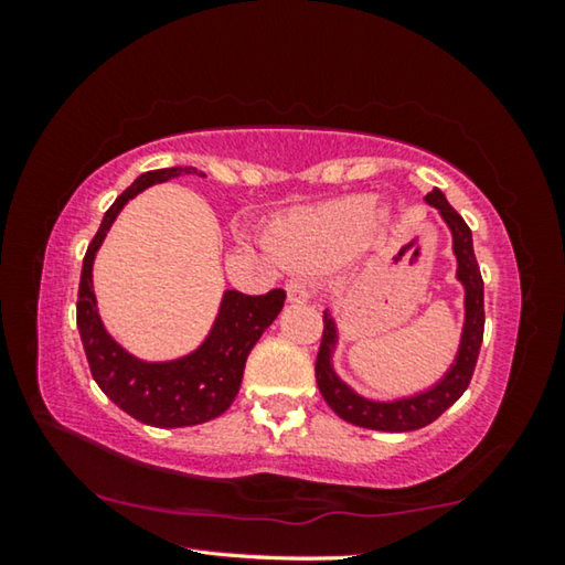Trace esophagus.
I'll return each instance as SVG.
<instances>
[{
  "instance_id": "obj_1",
  "label": "esophagus",
  "mask_w": 565,
  "mask_h": 565,
  "mask_svg": "<svg viewBox=\"0 0 565 565\" xmlns=\"http://www.w3.org/2000/svg\"><path fill=\"white\" fill-rule=\"evenodd\" d=\"M286 296H289L291 303H303L309 301V284H306L303 279H299V276H294V279L286 281Z\"/></svg>"
}]
</instances>
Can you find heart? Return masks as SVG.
Instances as JSON below:
<instances>
[{"label":"heart","instance_id":"b5f03b06","mask_svg":"<svg viewBox=\"0 0 565 565\" xmlns=\"http://www.w3.org/2000/svg\"><path fill=\"white\" fill-rule=\"evenodd\" d=\"M381 212L369 196H349L313 209L294 222L284 224L276 234V246L294 262L329 266L351 259L369 242Z\"/></svg>","mask_w":565,"mask_h":565}]
</instances>
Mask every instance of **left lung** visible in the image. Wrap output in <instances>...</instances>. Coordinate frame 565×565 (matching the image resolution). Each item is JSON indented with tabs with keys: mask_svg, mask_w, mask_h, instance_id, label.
Here are the masks:
<instances>
[{
	"mask_svg": "<svg viewBox=\"0 0 565 565\" xmlns=\"http://www.w3.org/2000/svg\"><path fill=\"white\" fill-rule=\"evenodd\" d=\"M426 202L436 206L441 212L444 222L448 224L454 234V254L458 259V281L466 289V323H463V337L461 347H458V356L448 374L438 381L434 388L416 394L411 398L398 401H371L359 396L356 391H351L343 381L333 374L331 366V351L337 347V323H333L331 313L323 311V333H321V347L317 356V384L327 404L333 408V414L349 420L353 426L361 428H374V431H416L424 428L444 414L446 408H451L458 398L463 396V391L471 384L478 351H481L483 341V279L481 269H478L476 254H473V238L471 228L461 218V214L446 202L444 191L434 189L431 194H426Z\"/></svg>",
	"mask_w": 565,
	"mask_h": 565,
	"instance_id": "1",
	"label": "left lung"
}]
</instances>
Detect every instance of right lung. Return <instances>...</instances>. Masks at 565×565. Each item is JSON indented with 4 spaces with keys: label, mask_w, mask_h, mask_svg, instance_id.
I'll use <instances>...</instances> for the list:
<instances>
[{
    "label": "right lung",
    "mask_w": 565,
    "mask_h": 565,
    "mask_svg": "<svg viewBox=\"0 0 565 565\" xmlns=\"http://www.w3.org/2000/svg\"><path fill=\"white\" fill-rule=\"evenodd\" d=\"M181 174H196V169L171 167L147 171L117 196L84 254L79 299H76V329H79L94 381L131 418L157 428L196 426L222 416L234 404L242 386L246 356L262 339V333L271 327V321L279 317L286 301L284 289H271L262 296L224 291L212 333L194 353L177 361H141L109 337L99 319L97 296L92 286L94 256L129 199L147 186Z\"/></svg>",
    "instance_id": "right-lung-1"
}]
</instances>
